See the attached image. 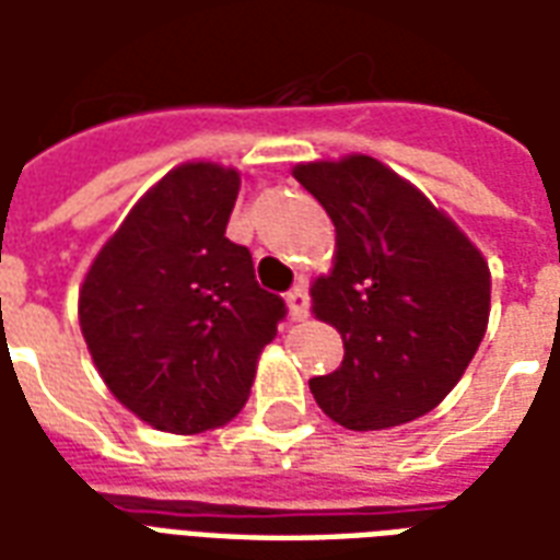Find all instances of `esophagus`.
Segmentation results:
<instances>
[{
	"label": "esophagus",
	"mask_w": 560,
	"mask_h": 560,
	"mask_svg": "<svg viewBox=\"0 0 560 560\" xmlns=\"http://www.w3.org/2000/svg\"><path fill=\"white\" fill-rule=\"evenodd\" d=\"M288 315L291 320H303L308 315V291H305V284H296L288 291Z\"/></svg>",
	"instance_id": "34e87169"
}]
</instances>
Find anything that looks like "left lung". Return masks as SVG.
Returning <instances> with one entry per match:
<instances>
[{
  "mask_svg": "<svg viewBox=\"0 0 560 560\" xmlns=\"http://www.w3.org/2000/svg\"><path fill=\"white\" fill-rule=\"evenodd\" d=\"M336 224L332 272L312 284V312L341 332L345 360L308 387L353 432L438 408L489 324L492 276L456 221L369 155L293 167Z\"/></svg>",
  "mask_w": 560,
  "mask_h": 560,
  "instance_id": "obj_1",
  "label": "left lung"
}]
</instances>
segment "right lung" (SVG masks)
<instances>
[{"mask_svg": "<svg viewBox=\"0 0 560 560\" xmlns=\"http://www.w3.org/2000/svg\"><path fill=\"white\" fill-rule=\"evenodd\" d=\"M240 173L173 167L131 207L83 279L78 315L92 363L128 411L159 432L197 434L240 413L284 300L231 243Z\"/></svg>", "mask_w": 560, "mask_h": 560, "instance_id": "add662e5", "label": "right lung"}]
</instances>
